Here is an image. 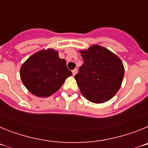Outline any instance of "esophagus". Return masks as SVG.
<instances>
[{"label":"esophagus","mask_w":148,"mask_h":148,"mask_svg":"<svg viewBox=\"0 0 148 148\" xmlns=\"http://www.w3.org/2000/svg\"><path fill=\"white\" fill-rule=\"evenodd\" d=\"M77 73H78V70H77V69H74V70H73V75H75Z\"/></svg>","instance_id":"esophagus-1"}]
</instances>
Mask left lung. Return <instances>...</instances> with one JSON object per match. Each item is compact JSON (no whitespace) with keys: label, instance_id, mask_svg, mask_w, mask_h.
Wrapping results in <instances>:
<instances>
[{"label":"left lung","instance_id":"8db88e82","mask_svg":"<svg viewBox=\"0 0 148 148\" xmlns=\"http://www.w3.org/2000/svg\"><path fill=\"white\" fill-rule=\"evenodd\" d=\"M81 54L84 64L75 75L81 92L91 102L108 101L121 87L125 75L121 59L99 45L82 50Z\"/></svg>","mask_w":148,"mask_h":148}]
</instances>
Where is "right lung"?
I'll use <instances>...</instances> for the list:
<instances>
[{
  "label": "right lung",
  "instance_id": "add662e5",
  "mask_svg": "<svg viewBox=\"0 0 148 148\" xmlns=\"http://www.w3.org/2000/svg\"><path fill=\"white\" fill-rule=\"evenodd\" d=\"M73 75L66 61L53 49L40 50L23 63L20 75L27 90L38 97H48L61 88L67 77Z\"/></svg>",
  "mask_w": 148,
  "mask_h": 148
}]
</instances>
